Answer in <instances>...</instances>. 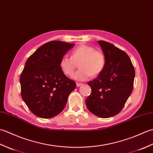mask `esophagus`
I'll use <instances>...</instances> for the list:
<instances>
[{
    "label": "esophagus",
    "mask_w": 153,
    "mask_h": 153,
    "mask_svg": "<svg viewBox=\"0 0 153 153\" xmlns=\"http://www.w3.org/2000/svg\"><path fill=\"white\" fill-rule=\"evenodd\" d=\"M76 85L77 87H80L83 85V83H76Z\"/></svg>",
    "instance_id": "esophagus-1"
}]
</instances>
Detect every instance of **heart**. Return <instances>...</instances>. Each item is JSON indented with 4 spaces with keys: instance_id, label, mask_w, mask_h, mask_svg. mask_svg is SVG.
<instances>
[{
    "instance_id": "1",
    "label": "heart",
    "mask_w": 153,
    "mask_h": 153,
    "mask_svg": "<svg viewBox=\"0 0 153 153\" xmlns=\"http://www.w3.org/2000/svg\"><path fill=\"white\" fill-rule=\"evenodd\" d=\"M80 69L72 75V78L77 81H84L91 76H96L103 70L105 65V57L102 53L97 51L89 45H81L71 53V57L64 55L61 58L59 66L66 76L73 74L76 63Z\"/></svg>"
}]
</instances>
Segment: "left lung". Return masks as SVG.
Masks as SVG:
<instances>
[{
	"instance_id": "8db88e82",
	"label": "left lung",
	"mask_w": 153,
	"mask_h": 153,
	"mask_svg": "<svg viewBox=\"0 0 153 153\" xmlns=\"http://www.w3.org/2000/svg\"><path fill=\"white\" fill-rule=\"evenodd\" d=\"M105 57V65L99 76L88 82L91 93L85 103L89 111L106 118L121 111L131 94L135 70L124 51L104 41H98Z\"/></svg>"
}]
</instances>
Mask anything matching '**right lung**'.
Listing matches in <instances>:
<instances>
[{"mask_svg":"<svg viewBox=\"0 0 153 153\" xmlns=\"http://www.w3.org/2000/svg\"><path fill=\"white\" fill-rule=\"evenodd\" d=\"M74 44L52 41L42 45L28 58L19 82L21 95L31 112L39 118L60 114L76 83L65 76L59 63Z\"/></svg>","mask_w":153,"mask_h":153,"instance_id":"1","label":"right lung"}]
</instances>
